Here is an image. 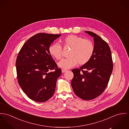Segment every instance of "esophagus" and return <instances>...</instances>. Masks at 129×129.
I'll return each mask as SVG.
<instances>
[{
	"mask_svg": "<svg viewBox=\"0 0 129 129\" xmlns=\"http://www.w3.org/2000/svg\"><path fill=\"white\" fill-rule=\"evenodd\" d=\"M66 71H67V70H66V69H62V73H64V72H65Z\"/></svg>",
	"mask_w": 129,
	"mask_h": 129,
	"instance_id": "esophagus-1",
	"label": "esophagus"
}]
</instances>
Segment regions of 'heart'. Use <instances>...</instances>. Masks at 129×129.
<instances>
[{"instance_id":"obj_1","label":"heart","mask_w":129,"mask_h":129,"mask_svg":"<svg viewBox=\"0 0 129 129\" xmlns=\"http://www.w3.org/2000/svg\"><path fill=\"white\" fill-rule=\"evenodd\" d=\"M64 45L70 48L68 57L62 59L58 65L63 69H67L75 66L77 63L83 65L88 62L92 57L95 46L93 43L89 39L74 35L66 36L63 39ZM51 56L56 60H60L62 57V47L58 43L51 44L48 49Z\"/></svg>"}]
</instances>
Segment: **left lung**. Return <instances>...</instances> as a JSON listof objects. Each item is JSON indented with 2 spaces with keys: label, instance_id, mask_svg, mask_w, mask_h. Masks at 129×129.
<instances>
[{
  "label": "left lung",
  "instance_id": "1",
  "mask_svg": "<svg viewBox=\"0 0 129 129\" xmlns=\"http://www.w3.org/2000/svg\"><path fill=\"white\" fill-rule=\"evenodd\" d=\"M93 37L95 50L90 61L79 69L72 70L71 85L77 96L85 100L94 99L101 94L108 85L113 64L107 43L96 34L86 31Z\"/></svg>",
  "mask_w": 129,
  "mask_h": 129
}]
</instances>
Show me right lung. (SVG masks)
<instances>
[{"label": "right lung", "mask_w": 129, "mask_h": 129, "mask_svg": "<svg viewBox=\"0 0 129 129\" xmlns=\"http://www.w3.org/2000/svg\"><path fill=\"white\" fill-rule=\"evenodd\" d=\"M61 36L37 34L24 44L16 61L18 82L29 99L39 102L54 94L61 69L49 53V47Z\"/></svg>", "instance_id": "right-lung-1"}]
</instances>
